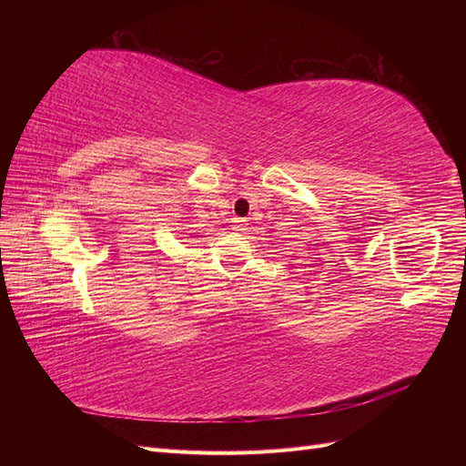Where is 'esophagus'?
Listing matches in <instances>:
<instances>
[{"instance_id": "esophagus-1", "label": "esophagus", "mask_w": 466, "mask_h": 466, "mask_svg": "<svg viewBox=\"0 0 466 466\" xmlns=\"http://www.w3.org/2000/svg\"><path fill=\"white\" fill-rule=\"evenodd\" d=\"M231 228H233V231L241 233V231H245V229H247V221H245V219H241V218H235V219L231 221Z\"/></svg>"}]
</instances>
